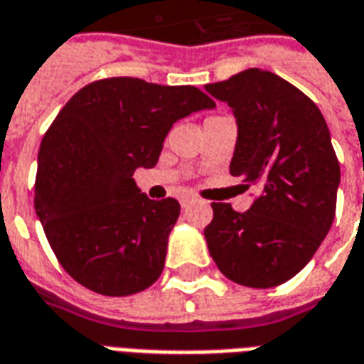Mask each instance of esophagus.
Here are the masks:
<instances>
[{
  "instance_id": "1",
  "label": "esophagus",
  "mask_w": 364,
  "mask_h": 364,
  "mask_svg": "<svg viewBox=\"0 0 364 364\" xmlns=\"http://www.w3.org/2000/svg\"><path fill=\"white\" fill-rule=\"evenodd\" d=\"M192 198H182V200H180V203H182V208H188V205H190V203H192Z\"/></svg>"
}]
</instances>
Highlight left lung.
<instances>
[{"label":"left lung","mask_w":364,"mask_h":364,"mask_svg":"<svg viewBox=\"0 0 364 364\" xmlns=\"http://www.w3.org/2000/svg\"><path fill=\"white\" fill-rule=\"evenodd\" d=\"M238 124L230 174L256 186L246 213L213 201L205 240L219 272L254 289L285 283L328 235L338 201L339 161L318 106L272 71H240L205 85Z\"/></svg>","instance_id":"obj_1"}]
</instances>
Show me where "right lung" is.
Wrapping results in <instances>:
<instances>
[{
	"label": "right lung",
	"mask_w": 364,
	"mask_h": 364,
	"mask_svg": "<svg viewBox=\"0 0 364 364\" xmlns=\"http://www.w3.org/2000/svg\"><path fill=\"white\" fill-rule=\"evenodd\" d=\"M213 106L198 87L108 77L85 85L60 110L38 151L34 209L77 283L126 296L161 277L180 203L149 200L132 176L155 166L174 122Z\"/></svg>",
	"instance_id": "right-lung-1"
}]
</instances>
